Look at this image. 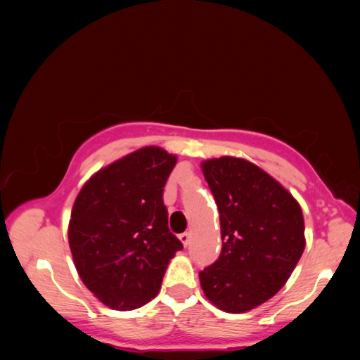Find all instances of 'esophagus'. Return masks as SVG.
<instances>
[{"mask_svg": "<svg viewBox=\"0 0 360 360\" xmlns=\"http://www.w3.org/2000/svg\"><path fill=\"white\" fill-rule=\"evenodd\" d=\"M179 240H181V243H182V246L184 248H187L188 246V243H191V233H181L179 235Z\"/></svg>", "mask_w": 360, "mask_h": 360, "instance_id": "1", "label": "esophagus"}]
</instances>
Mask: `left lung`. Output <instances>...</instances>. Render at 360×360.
Returning a JSON list of instances; mask_svg holds the SVG:
<instances>
[{"label": "left lung", "instance_id": "left-lung-1", "mask_svg": "<svg viewBox=\"0 0 360 360\" xmlns=\"http://www.w3.org/2000/svg\"><path fill=\"white\" fill-rule=\"evenodd\" d=\"M202 172L221 216L222 251L200 273V284L222 311H251L278 294L302 257V208L281 182L246 158H208Z\"/></svg>", "mask_w": 360, "mask_h": 360}]
</instances>
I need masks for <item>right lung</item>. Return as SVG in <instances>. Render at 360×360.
Instances as JSON below:
<instances>
[{
  "label": "right lung",
  "instance_id": "1",
  "mask_svg": "<svg viewBox=\"0 0 360 360\" xmlns=\"http://www.w3.org/2000/svg\"><path fill=\"white\" fill-rule=\"evenodd\" d=\"M178 157L144 146L94 173L71 210L68 243L85 288L111 309L154 298L182 243L168 230L162 193Z\"/></svg>",
  "mask_w": 360,
  "mask_h": 360
}]
</instances>
